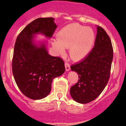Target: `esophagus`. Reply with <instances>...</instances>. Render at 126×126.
<instances>
[{
	"mask_svg": "<svg viewBox=\"0 0 126 126\" xmlns=\"http://www.w3.org/2000/svg\"><path fill=\"white\" fill-rule=\"evenodd\" d=\"M65 70H66L67 71H68L70 70V65L68 62H65Z\"/></svg>",
	"mask_w": 126,
	"mask_h": 126,
	"instance_id": "34e87169",
	"label": "esophagus"
}]
</instances>
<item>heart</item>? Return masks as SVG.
Returning <instances> with one entry per match:
<instances>
[{
  "label": "heart",
  "instance_id": "1",
  "mask_svg": "<svg viewBox=\"0 0 126 126\" xmlns=\"http://www.w3.org/2000/svg\"><path fill=\"white\" fill-rule=\"evenodd\" d=\"M95 40L94 32L78 23H73L61 29L57 34V42L53 43L61 55L65 53V48H69V54L74 61L82 60L90 52Z\"/></svg>",
  "mask_w": 126,
  "mask_h": 126
}]
</instances>
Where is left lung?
Listing matches in <instances>:
<instances>
[{"label": "left lung", "mask_w": 126, "mask_h": 126, "mask_svg": "<svg viewBox=\"0 0 126 126\" xmlns=\"http://www.w3.org/2000/svg\"><path fill=\"white\" fill-rule=\"evenodd\" d=\"M94 46L81 62L71 66L78 73V83L71 88L74 100L87 103L94 100L103 92L110 75L113 48L110 37L102 27L97 26Z\"/></svg>", "instance_id": "left-lung-1"}]
</instances>
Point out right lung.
I'll use <instances>...</instances> for the list:
<instances>
[{
  "label": "right lung",
  "instance_id": "1",
  "mask_svg": "<svg viewBox=\"0 0 126 126\" xmlns=\"http://www.w3.org/2000/svg\"><path fill=\"white\" fill-rule=\"evenodd\" d=\"M56 28L53 17H40L28 24L16 38L12 62L13 76L21 92L29 98L46 97L53 79L65 72L63 60L51 56L45 43L37 46L33 40L38 33L50 38Z\"/></svg>",
  "mask_w": 126,
  "mask_h": 126
}]
</instances>
